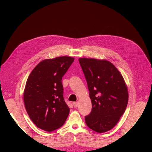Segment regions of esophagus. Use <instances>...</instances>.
<instances>
[{"label":"esophagus","instance_id":"obj_1","mask_svg":"<svg viewBox=\"0 0 152 152\" xmlns=\"http://www.w3.org/2000/svg\"><path fill=\"white\" fill-rule=\"evenodd\" d=\"M73 105L75 108H77L78 107V105H79V103H78V102H73Z\"/></svg>","mask_w":152,"mask_h":152}]
</instances>
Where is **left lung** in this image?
I'll list each match as a JSON object with an SVG mask.
<instances>
[{
	"label": "left lung",
	"mask_w": 152,
	"mask_h": 152,
	"mask_svg": "<svg viewBox=\"0 0 152 152\" xmlns=\"http://www.w3.org/2000/svg\"><path fill=\"white\" fill-rule=\"evenodd\" d=\"M89 91L91 113L85 117L87 126L99 133L116 125L128 103L127 86L121 73L107 60L79 58Z\"/></svg>",
	"instance_id": "8db88e82"
}]
</instances>
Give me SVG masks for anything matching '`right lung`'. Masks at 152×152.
<instances>
[{
	"label": "right lung",
	"mask_w": 152,
	"mask_h": 152,
	"mask_svg": "<svg viewBox=\"0 0 152 152\" xmlns=\"http://www.w3.org/2000/svg\"><path fill=\"white\" fill-rule=\"evenodd\" d=\"M74 61L68 56L42 61L27 79L23 100L30 118L36 126L50 132L65 124L70 108L63 98L62 77Z\"/></svg>",
	"instance_id": "1"
}]
</instances>
